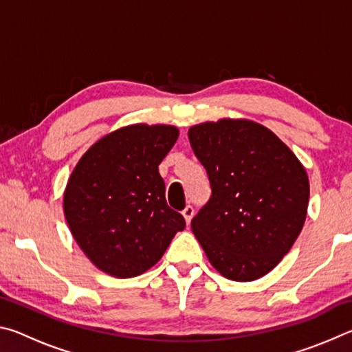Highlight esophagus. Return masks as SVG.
I'll list each match as a JSON object with an SVG mask.
<instances>
[{"instance_id": "34e87169", "label": "esophagus", "mask_w": 352, "mask_h": 352, "mask_svg": "<svg viewBox=\"0 0 352 352\" xmlns=\"http://www.w3.org/2000/svg\"><path fill=\"white\" fill-rule=\"evenodd\" d=\"M182 214H183L184 220H186V223L189 225V223H190V219H192V216H194V208H192V206H186V208H184V210L182 211Z\"/></svg>"}]
</instances>
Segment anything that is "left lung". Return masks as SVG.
I'll return each mask as SVG.
<instances>
[{
	"instance_id": "left-lung-1",
	"label": "left lung",
	"mask_w": 352,
	"mask_h": 352,
	"mask_svg": "<svg viewBox=\"0 0 352 352\" xmlns=\"http://www.w3.org/2000/svg\"><path fill=\"white\" fill-rule=\"evenodd\" d=\"M188 136L212 189L190 222L192 233L222 276L239 283L262 278L305 225V166L270 129L250 119L201 122Z\"/></svg>"
}]
</instances>
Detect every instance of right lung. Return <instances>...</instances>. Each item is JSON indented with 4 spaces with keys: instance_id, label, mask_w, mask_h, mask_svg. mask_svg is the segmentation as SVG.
<instances>
[{
    "instance_id": "1",
    "label": "right lung",
    "mask_w": 352,
    "mask_h": 352,
    "mask_svg": "<svg viewBox=\"0 0 352 352\" xmlns=\"http://www.w3.org/2000/svg\"><path fill=\"white\" fill-rule=\"evenodd\" d=\"M177 138L178 129L166 124L121 127L94 142L71 172L65 219L77 245L107 275H142L186 226L168 206L158 172Z\"/></svg>"
}]
</instances>
